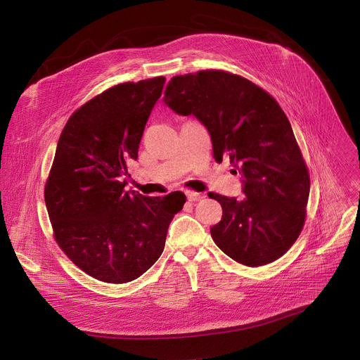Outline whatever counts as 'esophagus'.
<instances>
[{
    "label": "esophagus",
    "mask_w": 360,
    "mask_h": 360,
    "mask_svg": "<svg viewBox=\"0 0 360 360\" xmlns=\"http://www.w3.org/2000/svg\"><path fill=\"white\" fill-rule=\"evenodd\" d=\"M186 196L191 202H198V200L203 199V195L198 193V192H186Z\"/></svg>",
    "instance_id": "34e87169"
}]
</instances>
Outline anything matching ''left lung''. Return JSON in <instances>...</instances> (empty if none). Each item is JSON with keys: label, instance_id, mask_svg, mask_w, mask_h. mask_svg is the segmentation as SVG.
Segmentation results:
<instances>
[{"label": "left lung", "instance_id": "obj_1", "mask_svg": "<svg viewBox=\"0 0 360 360\" xmlns=\"http://www.w3.org/2000/svg\"><path fill=\"white\" fill-rule=\"evenodd\" d=\"M162 101L179 115H195L211 136L215 160L229 155L231 173L242 177L243 199L210 193L222 208L211 229L215 245L248 266L278 259L302 231L311 181L277 101L219 70L174 76Z\"/></svg>", "mask_w": 360, "mask_h": 360}]
</instances>
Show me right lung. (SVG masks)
<instances>
[{
	"instance_id": "1",
	"label": "right lung",
	"mask_w": 360,
	"mask_h": 360,
	"mask_svg": "<svg viewBox=\"0 0 360 360\" xmlns=\"http://www.w3.org/2000/svg\"><path fill=\"white\" fill-rule=\"evenodd\" d=\"M165 77L120 83L80 107L64 126L45 186L58 246L82 271L112 284L141 277L158 261L183 193L124 192L127 165Z\"/></svg>"
}]
</instances>
